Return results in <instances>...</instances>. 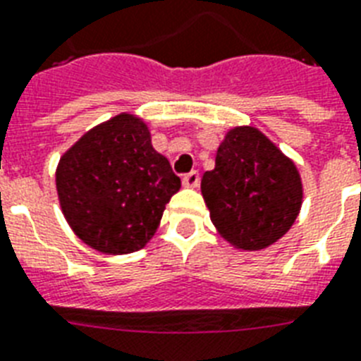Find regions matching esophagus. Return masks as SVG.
Returning a JSON list of instances; mask_svg holds the SVG:
<instances>
[{"label": "esophagus", "instance_id": "obj_1", "mask_svg": "<svg viewBox=\"0 0 361 361\" xmlns=\"http://www.w3.org/2000/svg\"><path fill=\"white\" fill-rule=\"evenodd\" d=\"M183 186H186V188H197V186H199V173L197 171H190L188 175H184Z\"/></svg>", "mask_w": 361, "mask_h": 361}]
</instances>
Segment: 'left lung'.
Instances as JSON below:
<instances>
[{
	"label": "left lung",
	"instance_id": "left-lung-1",
	"mask_svg": "<svg viewBox=\"0 0 361 361\" xmlns=\"http://www.w3.org/2000/svg\"><path fill=\"white\" fill-rule=\"evenodd\" d=\"M201 194L218 235L242 252H259L293 227L304 186L296 164L255 126H233L204 171Z\"/></svg>",
	"mask_w": 361,
	"mask_h": 361
}]
</instances>
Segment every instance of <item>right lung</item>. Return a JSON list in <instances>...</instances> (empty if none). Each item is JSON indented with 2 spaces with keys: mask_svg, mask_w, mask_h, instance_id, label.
Returning a JSON list of instances; mask_svg holds the SVG:
<instances>
[{
  "mask_svg": "<svg viewBox=\"0 0 361 361\" xmlns=\"http://www.w3.org/2000/svg\"><path fill=\"white\" fill-rule=\"evenodd\" d=\"M56 188L66 224L80 240L106 255H125L154 236L180 178L154 151L145 121L119 114L65 151Z\"/></svg>",
  "mask_w": 361,
  "mask_h": 361,
  "instance_id": "1",
  "label": "right lung"
}]
</instances>
